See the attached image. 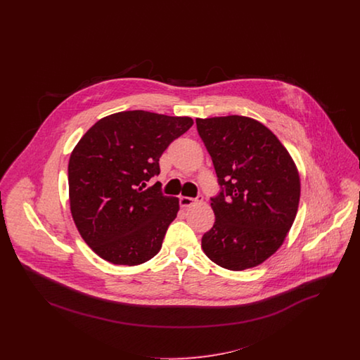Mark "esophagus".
<instances>
[{
	"label": "esophagus",
	"mask_w": 360,
	"mask_h": 360,
	"mask_svg": "<svg viewBox=\"0 0 360 360\" xmlns=\"http://www.w3.org/2000/svg\"><path fill=\"white\" fill-rule=\"evenodd\" d=\"M204 200V195L202 194H198L195 198H191V197H179V205L182 207H188L191 206L195 202H201Z\"/></svg>",
	"instance_id": "obj_1"
}]
</instances>
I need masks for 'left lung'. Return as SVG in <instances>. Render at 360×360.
I'll use <instances>...</instances> for the list:
<instances>
[{
  "label": "left lung",
  "instance_id": "obj_1",
  "mask_svg": "<svg viewBox=\"0 0 360 360\" xmlns=\"http://www.w3.org/2000/svg\"><path fill=\"white\" fill-rule=\"evenodd\" d=\"M220 190L214 224L201 245L212 262L240 271L282 245L297 214L300 175L289 153L262 122L244 116L197 119Z\"/></svg>",
  "mask_w": 360,
  "mask_h": 360
}]
</instances>
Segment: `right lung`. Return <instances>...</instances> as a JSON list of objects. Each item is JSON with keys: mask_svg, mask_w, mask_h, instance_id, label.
<instances>
[{"mask_svg": "<svg viewBox=\"0 0 360 360\" xmlns=\"http://www.w3.org/2000/svg\"><path fill=\"white\" fill-rule=\"evenodd\" d=\"M193 125L190 117L146 110L97 121L70 155V207L86 244L113 264L136 266L154 257L179 210L160 186L159 158Z\"/></svg>", "mask_w": 360, "mask_h": 360, "instance_id": "add662e5", "label": "right lung"}]
</instances>
